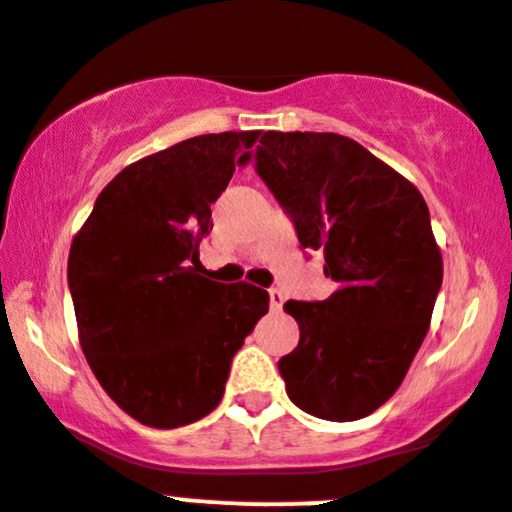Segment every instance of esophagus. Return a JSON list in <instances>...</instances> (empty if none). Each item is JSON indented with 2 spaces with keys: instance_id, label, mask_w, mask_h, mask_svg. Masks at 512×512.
<instances>
[{
  "instance_id": "1",
  "label": "esophagus",
  "mask_w": 512,
  "mask_h": 512,
  "mask_svg": "<svg viewBox=\"0 0 512 512\" xmlns=\"http://www.w3.org/2000/svg\"><path fill=\"white\" fill-rule=\"evenodd\" d=\"M282 304H284V294H282V289L272 287V289H270V306H272L274 311H279V309H282Z\"/></svg>"
}]
</instances>
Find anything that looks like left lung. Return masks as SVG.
<instances>
[{"mask_svg":"<svg viewBox=\"0 0 512 512\" xmlns=\"http://www.w3.org/2000/svg\"><path fill=\"white\" fill-rule=\"evenodd\" d=\"M255 169L336 282L324 301L284 304L299 324V346L277 363L289 400L328 422L368 417L405 380L441 289L427 203L333 132H265Z\"/></svg>","mask_w":512,"mask_h":512,"instance_id":"8db88e82","label":"left lung"}]
</instances>
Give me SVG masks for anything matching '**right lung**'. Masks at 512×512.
<instances>
[{
	"mask_svg": "<svg viewBox=\"0 0 512 512\" xmlns=\"http://www.w3.org/2000/svg\"><path fill=\"white\" fill-rule=\"evenodd\" d=\"M257 137L201 134L134 161L73 238L80 346L102 390L147 427L176 429L213 412L233 355L270 309L265 289L213 282L198 262L211 206Z\"/></svg>",
	"mask_w": 512,
	"mask_h": 512,
	"instance_id": "add662e5",
	"label": "right lung"
}]
</instances>
